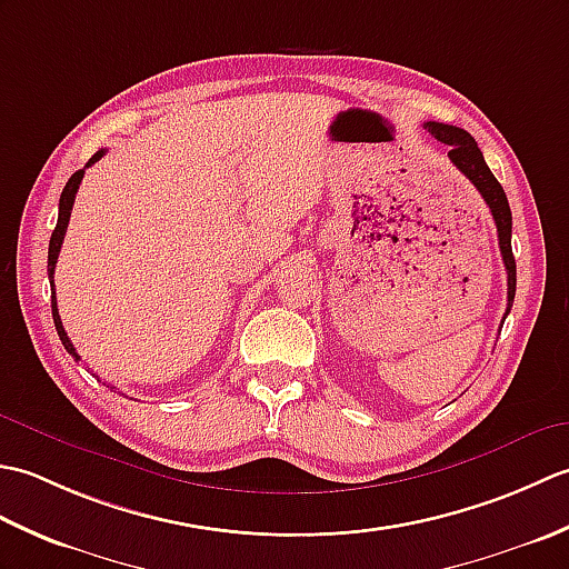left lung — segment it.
<instances>
[{"label": "left lung", "mask_w": 569, "mask_h": 569, "mask_svg": "<svg viewBox=\"0 0 569 569\" xmlns=\"http://www.w3.org/2000/svg\"><path fill=\"white\" fill-rule=\"evenodd\" d=\"M422 127H426L435 139L450 147V151H447L450 161L471 180V186L479 190V196L489 204L493 222H497L499 249L503 257L506 273H509V308H506V316H509L513 306V296H516V259L511 251V208H509V200H506V192L499 180L489 171V166L485 161V156H481L477 141L471 139L465 129L442 124V122H426Z\"/></svg>", "instance_id": "8db88e82"}]
</instances>
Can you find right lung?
<instances>
[{"label": "right lung", "instance_id": "1", "mask_svg": "<svg viewBox=\"0 0 569 569\" xmlns=\"http://www.w3.org/2000/svg\"><path fill=\"white\" fill-rule=\"evenodd\" d=\"M102 156H104V149H100L98 153H94L92 159H90L88 163H84V168H90L92 163H98V161L102 159ZM84 168H80V171L72 173L70 180L66 183V188H63V192H60V202H58V224H56L53 234H51V244H48V281H51V291H53V293H51V310H53L56 332H58V337H60V342H63L66 352L76 357V361H80V357H78V352H76V347H72L70 337H68V332H66V328H63V322H60V316H58L56 288H53V271H56V263H58L60 244H63V239H66V229H68V222H70V210H72V202H76V192H78V188H80V183H82Z\"/></svg>", "mask_w": 569, "mask_h": 569}]
</instances>
